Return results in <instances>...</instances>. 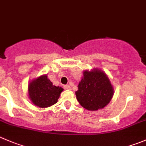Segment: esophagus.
Returning a JSON list of instances; mask_svg holds the SVG:
<instances>
[{
    "mask_svg": "<svg viewBox=\"0 0 146 146\" xmlns=\"http://www.w3.org/2000/svg\"><path fill=\"white\" fill-rule=\"evenodd\" d=\"M64 89H66V90H70L71 88H70V86H68V85H66V86H64Z\"/></svg>",
    "mask_w": 146,
    "mask_h": 146,
    "instance_id": "obj_1",
    "label": "esophagus"
}]
</instances>
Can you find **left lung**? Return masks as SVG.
I'll return each instance as SVG.
<instances>
[{
    "label": "left lung",
    "mask_w": 146,
    "mask_h": 146,
    "mask_svg": "<svg viewBox=\"0 0 146 146\" xmlns=\"http://www.w3.org/2000/svg\"><path fill=\"white\" fill-rule=\"evenodd\" d=\"M114 90L106 73L98 69L85 70L76 92V98L84 108L97 111L107 106Z\"/></svg>",
    "instance_id": "8db88e82"
}]
</instances>
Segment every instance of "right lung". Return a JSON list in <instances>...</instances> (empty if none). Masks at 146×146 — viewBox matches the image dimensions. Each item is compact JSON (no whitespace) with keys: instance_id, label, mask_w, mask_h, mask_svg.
Masks as SVG:
<instances>
[{"instance_id":"obj_1","label":"right lung","mask_w":146,"mask_h":146,"mask_svg":"<svg viewBox=\"0 0 146 146\" xmlns=\"http://www.w3.org/2000/svg\"><path fill=\"white\" fill-rule=\"evenodd\" d=\"M61 87L53 86L46 75L31 80L28 84V94L32 103L39 108H47L58 102Z\"/></svg>"}]
</instances>
